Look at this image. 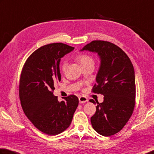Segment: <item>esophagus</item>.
<instances>
[{"label":"esophagus","instance_id":"34e87169","mask_svg":"<svg viewBox=\"0 0 154 154\" xmlns=\"http://www.w3.org/2000/svg\"><path fill=\"white\" fill-rule=\"evenodd\" d=\"M79 101L81 104H83V103H85L86 102H88V100L85 96H80L79 97Z\"/></svg>","mask_w":154,"mask_h":154}]
</instances>
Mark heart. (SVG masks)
Wrapping results in <instances>:
<instances>
[{
	"label": "heart",
	"mask_w": 154,
	"mask_h": 154,
	"mask_svg": "<svg viewBox=\"0 0 154 154\" xmlns=\"http://www.w3.org/2000/svg\"><path fill=\"white\" fill-rule=\"evenodd\" d=\"M77 60L79 61L80 63L81 66L82 67H84V66H93L94 65L95 60L94 58L91 57V56L87 54H80L77 57ZM66 63L64 62L62 65H61V69H62L63 71H65L66 70Z\"/></svg>",
	"instance_id": "heart-1"
}]
</instances>
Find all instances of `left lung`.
Returning <instances> with one entry per match:
<instances>
[{
  "label": "left lung",
  "mask_w": 154,
  "mask_h": 154,
  "mask_svg": "<svg viewBox=\"0 0 154 154\" xmlns=\"http://www.w3.org/2000/svg\"><path fill=\"white\" fill-rule=\"evenodd\" d=\"M81 50L96 52L101 60L92 91L104 95V102L89 100L97 104L96 113L91 117V125L101 135H113L127 124L135 108L133 64L123 50L109 42L92 41Z\"/></svg>",
  "instance_id": "1"
}]
</instances>
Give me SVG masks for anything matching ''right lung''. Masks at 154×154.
Segmentation results:
<instances>
[{
  "label": "right lung",
  "mask_w": 154,
  "mask_h": 154,
  "mask_svg": "<svg viewBox=\"0 0 154 154\" xmlns=\"http://www.w3.org/2000/svg\"><path fill=\"white\" fill-rule=\"evenodd\" d=\"M74 47L53 43L35 50L27 58L19 81V98L24 113L44 133L56 135L71 123L79 104L75 95L59 102L54 96V85L60 82V61Z\"/></svg>",
  "instance_id": "obj_1"
}]
</instances>
